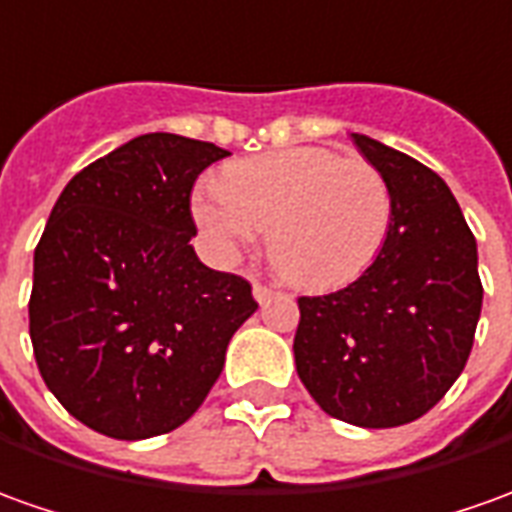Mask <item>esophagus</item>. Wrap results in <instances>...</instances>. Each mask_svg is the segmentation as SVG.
<instances>
[{
    "label": "esophagus",
    "instance_id": "obj_1",
    "mask_svg": "<svg viewBox=\"0 0 512 512\" xmlns=\"http://www.w3.org/2000/svg\"><path fill=\"white\" fill-rule=\"evenodd\" d=\"M252 294H255V300L260 302V305H266V302H269L271 297L277 294V291H274V288H269V285L255 283V285H252Z\"/></svg>",
    "mask_w": 512,
    "mask_h": 512
}]
</instances>
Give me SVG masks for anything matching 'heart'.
<instances>
[{"label":"heart","instance_id":"obj_1","mask_svg":"<svg viewBox=\"0 0 512 512\" xmlns=\"http://www.w3.org/2000/svg\"><path fill=\"white\" fill-rule=\"evenodd\" d=\"M218 252L238 255L266 229L274 269L300 288H339L375 263L392 227V190L364 159L285 148L241 159L193 196Z\"/></svg>","mask_w":512,"mask_h":512}]
</instances>
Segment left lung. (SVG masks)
Returning a JSON list of instances; mask_svg holds the SVG:
<instances>
[{
	"label": "left lung",
	"instance_id": "obj_1",
	"mask_svg": "<svg viewBox=\"0 0 512 512\" xmlns=\"http://www.w3.org/2000/svg\"><path fill=\"white\" fill-rule=\"evenodd\" d=\"M350 139L387 179L392 227L356 283L300 297L294 361L322 412L392 429L426 415L465 370L482 314L479 257L434 170L367 134Z\"/></svg>",
	"mask_w": 512,
	"mask_h": 512
}]
</instances>
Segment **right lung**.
Instances as JSON below:
<instances>
[{"instance_id":"obj_1","label":"right lung","mask_w":512,"mask_h":512,"mask_svg":"<svg viewBox=\"0 0 512 512\" xmlns=\"http://www.w3.org/2000/svg\"><path fill=\"white\" fill-rule=\"evenodd\" d=\"M229 151L142 134L75 173L33 255L30 339L66 412L114 440L182 426L257 311L252 285L198 260L190 193Z\"/></svg>"}]
</instances>
